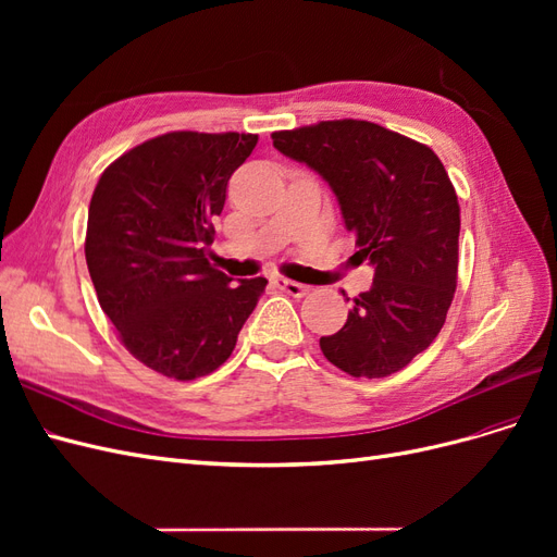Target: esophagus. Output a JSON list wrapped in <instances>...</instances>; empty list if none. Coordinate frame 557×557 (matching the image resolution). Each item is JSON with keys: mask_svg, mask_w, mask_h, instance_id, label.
Segmentation results:
<instances>
[{"mask_svg": "<svg viewBox=\"0 0 557 557\" xmlns=\"http://www.w3.org/2000/svg\"><path fill=\"white\" fill-rule=\"evenodd\" d=\"M274 285H276L278 290L288 293V295H293V297H305V295L309 293V285L290 281V278H283V276H276V278H274Z\"/></svg>", "mask_w": 557, "mask_h": 557, "instance_id": "esophagus-1", "label": "esophagus"}]
</instances>
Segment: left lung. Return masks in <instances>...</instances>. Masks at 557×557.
Returning <instances> with one entry per match:
<instances>
[{
  "mask_svg": "<svg viewBox=\"0 0 557 557\" xmlns=\"http://www.w3.org/2000/svg\"><path fill=\"white\" fill-rule=\"evenodd\" d=\"M274 148L323 176L374 283L323 356L356 379L407 367L442 332L458 285L460 205L425 144L369 121H320L272 134Z\"/></svg>",
  "mask_w": 557,
  "mask_h": 557,
  "instance_id": "8db88e82",
  "label": "left lung"
}]
</instances>
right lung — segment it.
Masks as SVG:
<instances>
[{
  "mask_svg": "<svg viewBox=\"0 0 557 557\" xmlns=\"http://www.w3.org/2000/svg\"><path fill=\"white\" fill-rule=\"evenodd\" d=\"M258 134L166 132L134 146L99 176L86 262L117 339L153 372L193 381L237 346L267 278H232L207 260L227 181Z\"/></svg>",
  "mask_w": 557,
  "mask_h": 557,
  "instance_id": "add662e5",
  "label": "right lung"
}]
</instances>
